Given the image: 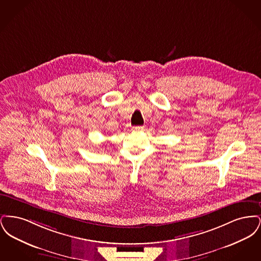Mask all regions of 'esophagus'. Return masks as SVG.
Returning <instances> with one entry per match:
<instances>
[{
    "label": "esophagus",
    "instance_id": "esophagus-1",
    "mask_svg": "<svg viewBox=\"0 0 261 261\" xmlns=\"http://www.w3.org/2000/svg\"><path fill=\"white\" fill-rule=\"evenodd\" d=\"M144 129H145L144 126H135V127H133L134 131H143Z\"/></svg>",
    "mask_w": 261,
    "mask_h": 261
}]
</instances>
